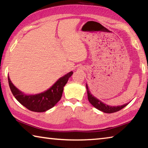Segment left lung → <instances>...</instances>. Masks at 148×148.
<instances>
[{
  "instance_id": "obj_1",
  "label": "left lung",
  "mask_w": 148,
  "mask_h": 148,
  "mask_svg": "<svg viewBox=\"0 0 148 148\" xmlns=\"http://www.w3.org/2000/svg\"><path fill=\"white\" fill-rule=\"evenodd\" d=\"M86 89H87V97H88V100L90 103H91L92 106L95 108H96L97 109H98L101 111L104 112V113H114V112L119 111L120 110L123 108L127 105H128L129 103L125 104L123 105H121V106H108L106 104H104L102 101H99V99H97L96 97H95L93 95L91 94L90 92L88 86L86 84Z\"/></svg>"
}]
</instances>
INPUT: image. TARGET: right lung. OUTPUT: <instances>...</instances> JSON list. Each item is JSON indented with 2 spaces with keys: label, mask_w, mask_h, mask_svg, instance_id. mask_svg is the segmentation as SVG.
<instances>
[{
  "label": "right lung",
  "mask_w": 148,
  "mask_h": 148,
  "mask_svg": "<svg viewBox=\"0 0 148 148\" xmlns=\"http://www.w3.org/2000/svg\"><path fill=\"white\" fill-rule=\"evenodd\" d=\"M73 72L68 74L57 80L49 89L36 95H25L16 88L8 76L10 88L15 98L20 104L27 109L35 112H44L53 108L61 99L63 88Z\"/></svg>",
  "instance_id": "right-lung-1"
}]
</instances>
